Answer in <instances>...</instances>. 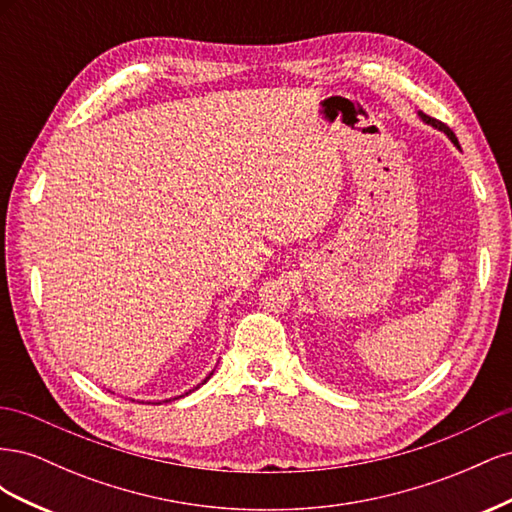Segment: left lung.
I'll return each instance as SVG.
<instances>
[{"label": "left lung", "mask_w": 512, "mask_h": 512, "mask_svg": "<svg viewBox=\"0 0 512 512\" xmlns=\"http://www.w3.org/2000/svg\"><path fill=\"white\" fill-rule=\"evenodd\" d=\"M418 117H421L427 126H431V128H436V130H440V132H444L448 138H451V143L457 147V149H461L459 147V141H457V136H455V132L446 126V123H442V121H438V119H433V117H429V115H425V113H418Z\"/></svg>", "instance_id": "8db88e82"}]
</instances>
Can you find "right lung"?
<instances>
[{
	"label": "right lung",
	"mask_w": 512,
	"mask_h": 512,
	"mask_svg": "<svg viewBox=\"0 0 512 512\" xmlns=\"http://www.w3.org/2000/svg\"><path fill=\"white\" fill-rule=\"evenodd\" d=\"M211 376H213V371H211V374H209V376H207V378H205V380H203V384H205V382H207V380H209V378H211ZM198 386H200V384H198ZM198 386H196V389H198ZM185 395H188V393H185ZM175 399H177V397H175ZM166 401H170V399H166Z\"/></svg>",
	"instance_id": "1"
}]
</instances>
